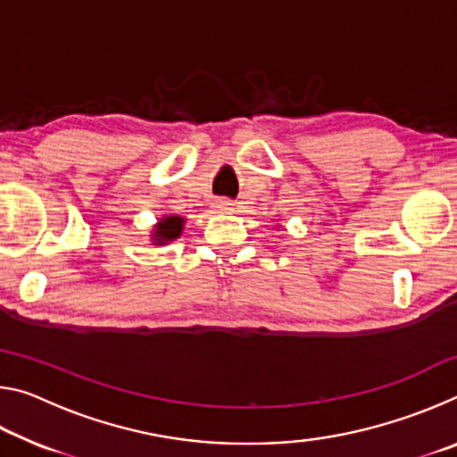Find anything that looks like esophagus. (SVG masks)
I'll use <instances>...</instances> for the list:
<instances>
[{
	"mask_svg": "<svg viewBox=\"0 0 457 457\" xmlns=\"http://www.w3.org/2000/svg\"><path fill=\"white\" fill-rule=\"evenodd\" d=\"M213 207H215V210H218V212H231V210H234V204H231L229 199H218V201H215V204H213Z\"/></svg>",
	"mask_w": 457,
	"mask_h": 457,
	"instance_id": "34e87169",
	"label": "esophagus"
}]
</instances>
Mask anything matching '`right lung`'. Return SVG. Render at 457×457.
Segmentation results:
<instances>
[{"mask_svg":"<svg viewBox=\"0 0 457 457\" xmlns=\"http://www.w3.org/2000/svg\"><path fill=\"white\" fill-rule=\"evenodd\" d=\"M183 223L185 220L179 218V215H165V218H161L157 226L153 228V244L165 245L169 242H173V239L181 236Z\"/></svg>","mask_w":457,"mask_h":457,"instance_id":"right-lung-1","label":"right lung"}]
</instances>
